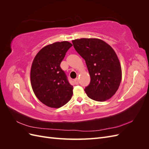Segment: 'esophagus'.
<instances>
[{
	"label": "esophagus",
	"instance_id": "esophagus-1",
	"mask_svg": "<svg viewBox=\"0 0 149 149\" xmlns=\"http://www.w3.org/2000/svg\"><path fill=\"white\" fill-rule=\"evenodd\" d=\"M74 83H76V84H78V83H79V79H78V78L74 79Z\"/></svg>",
	"mask_w": 149,
	"mask_h": 149
}]
</instances>
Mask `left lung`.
<instances>
[{"label":"left lung","mask_w":149,"mask_h":149,"mask_svg":"<svg viewBox=\"0 0 149 149\" xmlns=\"http://www.w3.org/2000/svg\"><path fill=\"white\" fill-rule=\"evenodd\" d=\"M76 51L86 61L91 77L85 88L87 96L96 101L110 99L118 91L122 79L119 60L112 48L97 38L72 41Z\"/></svg>","instance_id":"left-lung-1"}]
</instances>
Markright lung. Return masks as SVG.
Returning a JSON list of instances; mask_svg holds the SVG:
<instances>
[{"instance_id":"right-lung-1","label":"right lung","mask_w":149,"mask_h":149,"mask_svg":"<svg viewBox=\"0 0 149 149\" xmlns=\"http://www.w3.org/2000/svg\"><path fill=\"white\" fill-rule=\"evenodd\" d=\"M71 43L55 42L43 47L35 56L30 71L31 87L35 96L46 106L58 108L73 96V86L60 64Z\"/></svg>"}]
</instances>
